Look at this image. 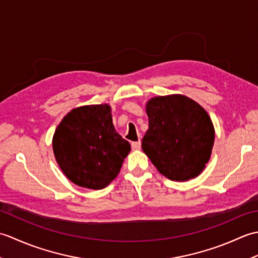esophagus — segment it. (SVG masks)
<instances>
[{"label":"esophagus","mask_w":258,"mask_h":258,"mask_svg":"<svg viewBox=\"0 0 258 258\" xmlns=\"http://www.w3.org/2000/svg\"><path fill=\"white\" fill-rule=\"evenodd\" d=\"M132 149L133 151H139L141 149V141H136V142H132Z\"/></svg>","instance_id":"esophagus-1"}]
</instances>
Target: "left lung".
I'll return each instance as SVG.
<instances>
[{"instance_id": "1", "label": "left lung", "mask_w": 258, "mask_h": 258, "mask_svg": "<svg viewBox=\"0 0 258 258\" xmlns=\"http://www.w3.org/2000/svg\"><path fill=\"white\" fill-rule=\"evenodd\" d=\"M149 130L142 149L164 176L184 182L202 173L210 161L215 130L210 115L191 98L173 94L146 104Z\"/></svg>"}]
</instances>
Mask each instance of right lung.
<instances>
[{
  "label": "right lung",
  "instance_id": "obj_1",
  "mask_svg": "<svg viewBox=\"0 0 258 258\" xmlns=\"http://www.w3.org/2000/svg\"><path fill=\"white\" fill-rule=\"evenodd\" d=\"M52 144L65 176L91 189L106 187L131 151L128 142L114 128L108 104L73 108L58 124Z\"/></svg>",
  "mask_w": 258,
  "mask_h": 258
}]
</instances>
